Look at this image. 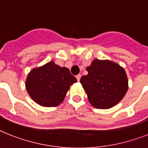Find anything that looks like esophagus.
Returning a JSON list of instances; mask_svg holds the SVG:
<instances>
[{"mask_svg": "<svg viewBox=\"0 0 148 148\" xmlns=\"http://www.w3.org/2000/svg\"><path fill=\"white\" fill-rule=\"evenodd\" d=\"M80 77H81V75H80V74H77V75L76 78H77V81H79V80H80Z\"/></svg>", "mask_w": 148, "mask_h": 148, "instance_id": "esophagus-1", "label": "esophagus"}]
</instances>
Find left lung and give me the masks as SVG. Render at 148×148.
Returning <instances> with one entry per match:
<instances>
[{"label":"left lung","instance_id":"8db88e82","mask_svg":"<svg viewBox=\"0 0 148 148\" xmlns=\"http://www.w3.org/2000/svg\"><path fill=\"white\" fill-rule=\"evenodd\" d=\"M87 75L80 84L90 104L97 109H109L119 103L128 90V78L124 68L106 60L95 59L86 68Z\"/></svg>","mask_w":148,"mask_h":148}]
</instances>
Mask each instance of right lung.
<instances>
[{"label": "right lung", "instance_id": "obj_1", "mask_svg": "<svg viewBox=\"0 0 148 148\" xmlns=\"http://www.w3.org/2000/svg\"><path fill=\"white\" fill-rule=\"evenodd\" d=\"M76 82V77L68 68L50 62L31 71L26 79V87L36 103L42 106L54 107L63 101L71 85Z\"/></svg>", "mask_w": 148, "mask_h": 148}]
</instances>
